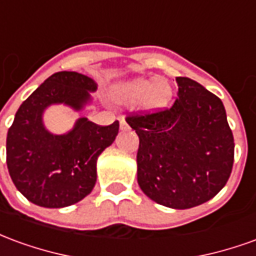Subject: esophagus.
<instances>
[{"label":"esophagus","instance_id":"34e87169","mask_svg":"<svg viewBox=\"0 0 256 256\" xmlns=\"http://www.w3.org/2000/svg\"><path fill=\"white\" fill-rule=\"evenodd\" d=\"M120 130H122V132H126V130H128V122L124 120V118H122V119H120Z\"/></svg>","mask_w":256,"mask_h":256}]
</instances>
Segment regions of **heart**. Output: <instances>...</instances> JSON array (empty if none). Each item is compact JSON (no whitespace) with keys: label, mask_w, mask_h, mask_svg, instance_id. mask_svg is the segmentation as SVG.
I'll return each instance as SVG.
<instances>
[{"label":"heart","mask_w":256,"mask_h":256,"mask_svg":"<svg viewBox=\"0 0 256 256\" xmlns=\"http://www.w3.org/2000/svg\"><path fill=\"white\" fill-rule=\"evenodd\" d=\"M114 96L119 102H140L144 110H158L170 102L172 98V86L163 78H136L119 84Z\"/></svg>","instance_id":"heart-1"}]
</instances>
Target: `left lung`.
Masks as SVG:
<instances>
[{"label":"left lung","instance_id":"obj_1","mask_svg":"<svg viewBox=\"0 0 256 256\" xmlns=\"http://www.w3.org/2000/svg\"><path fill=\"white\" fill-rule=\"evenodd\" d=\"M170 108L126 118L140 138L137 181L158 204L185 210L208 202L230 177L234 141L222 101L178 76Z\"/></svg>","mask_w":256,"mask_h":256}]
</instances>
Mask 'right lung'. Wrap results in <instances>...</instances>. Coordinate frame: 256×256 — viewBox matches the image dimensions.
Here are the masks:
<instances>
[{
	"label": "right lung",
	"instance_id": "right-lung-1",
	"mask_svg": "<svg viewBox=\"0 0 256 256\" xmlns=\"http://www.w3.org/2000/svg\"><path fill=\"white\" fill-rule=\"evenodd\" d=\"M97 84L74 71L53 74L23 101L6 136L9 176L31 203L62 208L80 202L97 180V158L115 141L119 122L98 126L79 118L66 134L48 132L42 115L52 104H64L75 111L92 100Z\"/></svg>",
	"mask_w": 256,
	"mask_h": 256
}]
</instances>
